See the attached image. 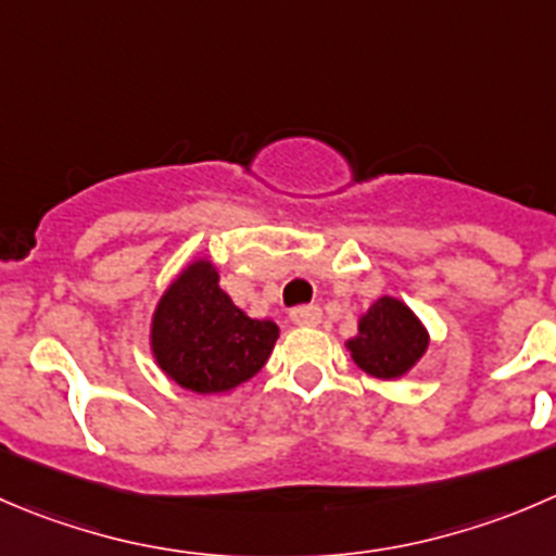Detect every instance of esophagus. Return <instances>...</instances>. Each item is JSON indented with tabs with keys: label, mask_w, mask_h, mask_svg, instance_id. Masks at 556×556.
Instances as JSON below:
<instances>
[{
	"label": "esophagus",
	"mask_w": 556,
	"mask_h": 556,
	"mask_svg": "<svg viewBox=\"0 0 556 556\" xmlns=\"http://www.w3.org/2000/svg\"><path fill=\"white\" fill-rule=\"evenodd\" d=\"M320 317H323L320 306H315V304L295 306V309L290 312V323H293V326H301V328L317 326V323H320Z\"/></svg>",
	"instance_id": "obj_1"
}]
</instances>
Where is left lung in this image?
<instances>
[{"label": "left lung", "mask_w": 556, "mask_h": 556, "mask_svg": "<svg viewBox=\"0 0 556 556\" xmlns=\"http://www.w3.org/2000/svg\"><path fill=\"white\" fill-rule=\"evenodd\" d=\"M361 371L377 380L409 375L429 350V328L404 301L380 295L358 315V333L344 342Z\"/></svg>", "instance_id": "8db88e82"}]
</instances>
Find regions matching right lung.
Returning a JSON list of instances; mask_svg holds the SVG:
<instances>
[{
	"mask_svg": "<svg viewBox=\"0 0 556 556\" xmlns=\"http://www.w3.org/2000/svg\"><path fill=\"white\" fill-rule=\"evenodd\" d=\"M279 339L274 320H255L219 288V268L192 257L160 295L149 326L154 364L192 393H225L252 380Z\"/></svg>",
	"mask_w": 556,
	"mask_h": 556,
	"instance_id": "right-lung-1",
	"label": "right lung"
}]
</instances>
